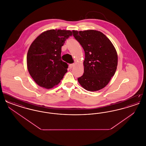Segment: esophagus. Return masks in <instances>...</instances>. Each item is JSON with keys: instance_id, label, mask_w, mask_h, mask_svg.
<instances>
[{"instance_id": "1", "label": "esophagus", "mask_w": 146, "mask_h": 146, "mask_svg": "<svg viewBox=\"0 0 146 146\" xmlns=\"http://www.w3.org/2000/svg\"><path fill=\"white\" fill-rule=\"evenodd\" d=\"M74 65H75V64H74V63H73V64H70V66H70V68H72L74 66Z\"/></svg>"}]
</instances>
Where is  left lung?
Returning a JSON list of instances; mask_svg holds the SVG:
<instances>
[{"mask_svg": "<svg viewBox=\"0 0 146 146\" xmlns=\"http://www.w3.org/2000/svg\"><path fill=\"white\" fill-rule=\"evenodd\" d=\"M73 36L85 51L83 75L78 81L85 90H100L115 73L118 55L111 40L96 30L72 31Z\"/></svg>", "mask_w": 146, "mask_h": 146, "instance_id": "8db88e82", "label": "left lung"}]
</instances>
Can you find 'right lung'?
Masks as SVG:
<instances>
[{
	"mask_svg": "<svg viewBox=\"0 0 146 146\" xmlns=\"http://www.w3.org/2000/svg\"><path fill=\"white\" fill-rule=\"evenodd\" d=\"M72 35L70 31L50 29L42 32L31 44L27 55V68L39 86L51 89L67 73L68 64L61 60V48Z\"/></svg>",
	"mask_w": 146,
	"mask_h": 146,
	"instance_id": "right-lung-1",
	"label": "right lung"
}]
</instances>
